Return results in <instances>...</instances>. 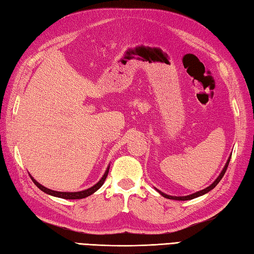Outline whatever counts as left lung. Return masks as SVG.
<instances>
[{
  "instance_id": "8db88e82",
  "label": "left lung",
  "mask_w": 254,
  "mask_h": 254,
  "mask_svg": "<svg viewBox=\"0 0 254 254\" xmlns=\"http://www.w3.org/2000/svg\"><path fill=\"white\" fill-rule=\"evenodd\" d=\"M230 158H231V155H230L229 157H228L227 161H226V165H225V167L223 168L222 172H220L219 176L216 178V180H215V181L212 183V185L208 186L207 188L203 189V190H201V191H197V192H195V193L190 194V195H185V196H172V195H168V194H166V193H164V192L159 191L158 189H156V188H155V189H156V190H157V191H158V192H159V193L161 194V195H163L164 197H166V198H170V199H177V201H188V199H192V198H195V197H198V196H201V195H204V194L208 193L210 190H213V189L218 185V182H219L220 180H222V178L224 177L226 170H227V167H228V165H229Z\"/></svg>"
}]
</instances>
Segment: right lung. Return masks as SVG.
Masks as SVG:
<instances>
[{
    "mask_svg": "<svg viewBox=\"0 0 254 254\" xmlns=\"http://www.w3.org/2000/svg\"><path fill=\"white\" fill-rule=\"evenodd\" d=\"M109 168H110V165L107 167V169L105 171L104 176L101 177V179L96 183V185H94L93 187H90L88 189H86V190H83V191H77V192H61V191H55V190H51V189H48L46 187H44L42 185H40L39 182L36 181L34 178H32V176L29 174L31 180L34 181L35 185L40 189L41 191H44L45 193L49 194V195H52V196H56V197H61V198H65V199H79V198H85L87 197L89 195H91V194H94L97 190H99V189L101 188V186L104 185L105 183V180L106 178L108 176V172H109Z\"/></svg>",
    "mask_w": 254,
    "mask_h": 254,
    "instance_id": "1",
    "label": "right lung"
}]
</instances>
